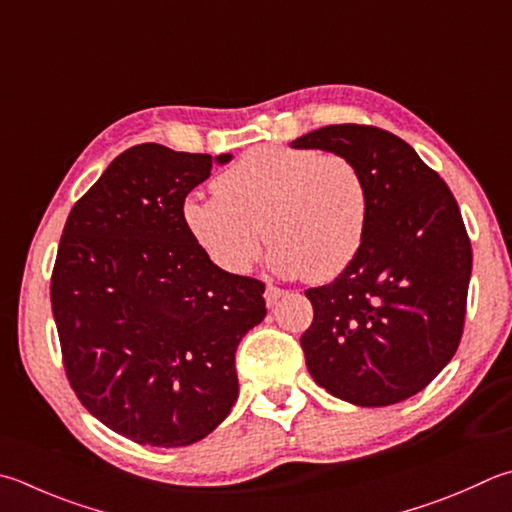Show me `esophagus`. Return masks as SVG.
<instances>
[{
    "mask_svg": "<svg viewBox=\"0 0 512 512\" xmlns=\"http://www.w3.org/2000/svg\"><path fill=\"white\" fill-rule=\"evenodd\" d=\"M285 292L281 287H274V285H267V289H265V303H267V307H272V305H276V301L278 298H281Z\"/></svg>",
    "mask_w": 512,
    "mask_h": 512,
    "instance_id": "1",
    "label": "esophagus"
}]
</instances>
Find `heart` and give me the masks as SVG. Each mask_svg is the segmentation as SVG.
Here are the masks:
<instances>
[{
    "label": "heart",
    "mask_w": 512,
    "mask_h": 512,
    "mask_svg": "<svg viewBox=\"0 0 512 512\" xmlns=\"http://www.w3.org/2000/svg\"><path fill=\"white\" fill-rule=\"evenodd\" d=\"M216 196H189L182 220L218 267L245 274L267 236L276 274L327 283L363 245L370 194L361 169L339 153L256 147L214 178Z\"/></svg>",
    "instance_id": "heart-1"
}]
</instances>
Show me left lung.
I'll list each match as a JSON object with an SVG mask.
<instances>
[{
    "mask_svg": "<svg viewBox=\"0 0 512 512\" xmlns=\"http://www.w3.org/2000/svg\"><path fill=\"white\" fill-rule=\"evenodd\" d=\"M350 158L370 194L352 265L307 289L301 336L312 379L336 399L383 408L421 392L464 332L472 249L457 200L408 142L365 124H332L292 142Z\"/></svg>",
    "mask_w": 512,
    "mask_h": 512,
    "instance_id": "8db88e82",
    "label": "left lung"
}]
</instances>
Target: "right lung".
Wrapping results in <instances>:
<instances>
[{"mask_svg":"<svg viewBox=\"0 0 512 512\" xmlns=\"http://www.w3.org/2000/svg\"><path fill=\"white\" fill-rule=\"evenodd\" d=\"M231 153L136 144L75 202L51 276L64 370L82 406L140 446L205 439L238 399L236 347L265 285L209 260L182 202Z\"/></svg>","mask_w":512,"mask_h":512,"instance_id":"1","label":"right lung"}]
</instances>
